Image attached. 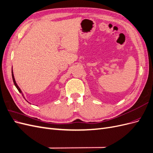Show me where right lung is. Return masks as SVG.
<instances>
[{"instance_id": "1", "label": "right lung", "mask_w": 153, "mask_h": 153, "mask_svg": "<svg viewBox=\"0 0 153 153\" xmlns=\"http://www.w3.org/2000/svg\"><path fill=\"white\" fill-rule=\"evenodd\" d=\"M12 78H13V82H14V84H15V85L16 86V87L17 88V89L18 90V91L20 92V93H22V96H23V97H24V95H23V94H22V91H21V89H20L19 88V87L18 86V85L16 84V81H15V77H14V75H13V70H12Z\"/></svg>"}]
</instances>
